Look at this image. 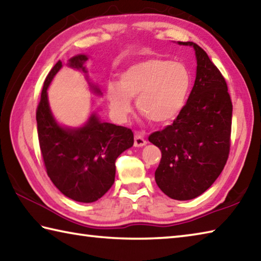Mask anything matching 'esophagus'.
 Masks as SVG:
<instances>
[{
    "instance_id": "esophagus-1",
    "label": "esophagus",
    "mask_w": 261,
    "mask_h": 261,
    "mask_svg": "<svg viewBox=\"0 0 261 261\" xmlns=\"http://www.w3.org/2000/svg\"><path fill=\"white\" fill-rule=\"evenodd\" d=\"M145 144H146V141L144 140L143 135H141V134H139V133H136L135 139H134V145L136 147H142V146H144Z\"/></svg>"
}]
</instances>
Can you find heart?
Listing matches in <instances>:
<instances>
[{
	"label": "heart",
	"mask_w": 261,
	"mask_h": 261,
	"mask_svg": "<svg viewBox=\"0 0 261 261\" xmlns=\"http://www.w3.org/2000/svg\"><path fill=\"white\" fill-rule=\"evenodd\" d=\"M191 78L180 63L150 59L135 63L120 73L119 85L108 84L106 94L110 109L124 121L136 99L137 110L156 125L175 120L185 106Z\"/></svg>",
	"instance_id": "1"
}]
</instances>
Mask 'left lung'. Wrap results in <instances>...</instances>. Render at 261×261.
<instances>
[{
  "label": "left lung",
  "mask_w": 261,
  "mask_h": 261,
  "mask_svg": "<svg viewBox=\"0 0 261 261\" xmlns=\"http://www.w3.org/2000/svg\"><path fill=\"white\" fill-rule=\"evenodd\" d=\"M194 48L196 76L189 100L173 125L149 136L161 150L155 183L166 195L186 201L207 191L224 169L230 145L233 106L227 84L202 48Z\"/></svg>",
  "instance_id": "left-lung-1"
}]
</instances>
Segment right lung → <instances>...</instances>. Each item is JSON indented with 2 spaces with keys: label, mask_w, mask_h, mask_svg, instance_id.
<instances>
[{
  "label": "right lung",
  "mask_w": 261,
  "mask_h": 261,
  "mask_svg": "<svg viewBox=\"0 0 261 261\" xmlns=\"http://www.w3.org/2000/svg\"><path fill=\"white\" fill-rule=\"evenodd\" d=\"M88 57L77 54L67 66L84 75L90 90L97 96L102 92L88 76ZM62 68L59 60L44 82L36 121L38 141L46 173L63 195L77 202L91 203L105 195L115 181L116 159L134 144L129 128L102 121L91 112L84 125L63 126L53 116L47 88Z\"/></svg>",
  "instance_id": "1"
}]
</instances>
